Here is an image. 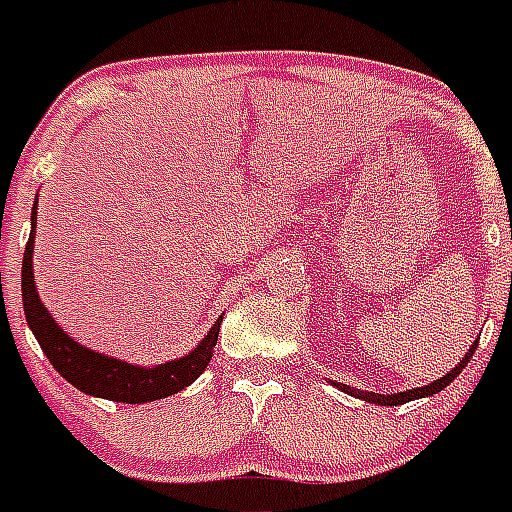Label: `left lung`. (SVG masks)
<instances>
[{
    "label": "left lung",
    "instance_id": "left-lung-1",
    "mask_svg": "<svg viewBox=\"0 0 512 512\" xmlns=\"http://www.w3.org/2000/svg\"><path fill=\"white\" fill-rule=\"evenodd\" d=\"M477 343L479 341H474L472 346H469L467 354L461 356V361L454 366V369H451L449 374H443L441 379H433L431 384H423V387H413V390H408V392H387V395H382V392L354 390V387H348V384H341V382H333V379H328V382L333 384V387H338L341 392H346V395H354V397H359V400L372 402V405H390V408H395V405H405V402L420 400V397H433V395H438L443 387H449V384L459 377L461 369L469 364V359L474 356V348H477Z\"/></svg>",
    "mask_w": 512,
    "mask_h": 512
}]
</instances>
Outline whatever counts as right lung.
I'll return each mask as SVG.
<instances>
[{
	"label": "right lung",
	"mask_w": 512,
	"mask_h": 512,
	"mask_svg": "<svg viewBox=\"0 0 512 512\" xmlns=\"http://www.w3.org/2000/svg\"><path fill=\"white\" fill-rule=\"evenodd\" d=\"M35 220H38V200H35L33 212H30V238H27L25 256H22V307H25V320L33 330L35 341L40 343L43 354L48 356L53 369L66 382L74 384L76 390L84 392V395L140 405V402H153L182 392L184 387H189L194 379L205 372L212 354H215L217 333H220L223 318H217V323L207 330V336L189 354L156 366L128 364V361L99 354V351H92V348L74 341L53 320L51 310L40 302L38 287H35Z\"/></svg>",
	"instance_id": "add662e5"
}]
</instances>
